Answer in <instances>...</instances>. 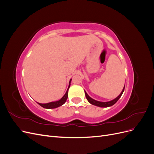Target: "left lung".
<instances>
[{
    "instance_id": "left-lung-1",
    "label": "left lung",
    "mask_w": 154,
    "mask_h": 154,
    "mask_svg": "<svg viewBox=\"0 0 154 154\" xmlns=\"http://www.w3.org/2000/svg\"><path fill=\"white\" fill-rule=\"evenodd\" d=\"M125 86L123 87V91H122V92H121V94L116 97V98H115L114 100H112V101H107V102H102V101H96L94 99L91 98V97L88 96L87 94V93L85 91V96H86V98L87 100H88V101L89 102V103L92 105H96V106H100V107H108V106H112L113 105H114L116 102L118 101V100L120 98V97L122 96V94L124 92V90H125Z\"/></svg>"
}]
</instances>
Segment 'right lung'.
Returning <instances> with one entry per match:
<instances>
[{
	"label": "right lung",
	"instance_id": "obj_1",
	"mask_svg": "<svg viewBox=\"0 0 154 154\" xmlns=\"http://www.w3.org/2000/svg\"><path fill=\"white\" fill-rule=\"evenodd\" d=\"M71 80H70L69 85V87H68L67 90V92H66V94H65V95L60 100L57 101L50 102V103H38V104L40 105L41 106H42L43 108L49 109L57 108V107L60 106H62V105H63L65 103H66V101L67 97H68V91H69V88L70 87V85H71Z\"/></svg>",
	"mask_w": 154,
	"mask_h": 154
}]
</instances>
